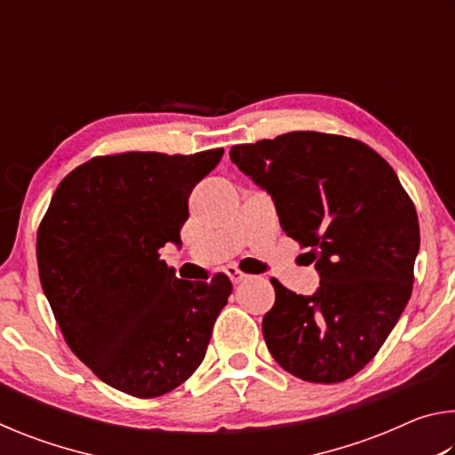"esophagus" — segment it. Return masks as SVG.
<instances>
[{"mask_svg":"<svg viewBox=\"0 0 455 455\" xmlns=\"http://www.w3.org/2000/svg\"><path fill=\"white\" fill-rule=\"evenodd\" d=\"M227 275H228V279L233 281V284H241V283L246 281V275L238 271V268H235V267H228Z\"/></svg>","mask_w":455,"mask_h":455,"instance_id":"esophagus-1","label":"esophagus"}]
</instances>
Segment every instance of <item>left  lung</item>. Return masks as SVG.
I'll return each mask as SVG.
<instances>
[{
    "mask_svg": "<svg viewBox=\"0 0 455 455\" xmlns=\"http://www.w3.org/2000/svg\"><path fill=\"white\" fill-rule=\"evenodd\" d=\"M230 160L273 198L281 228L309 249L313 295L275 287L267 347L291 375L339 383L375 357L411 295L415 206L385 160L353 138L289 132L238 144Z\"/></svg>",
    "mask_w": 455,
    "mask_h": 455,
    "instance_id": "8db88e82",
    "label": "left lung"
}]
</instances>
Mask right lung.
<instances>
[{
    "instance_id": "add662e5",
    "label": "right lung",
    "mask_w": 455,
    "mask_h": 455,
    "mask_svg": "<svg viewBox=\"0 0 455 455\" xmlns=\"http://www.w3.org/2000/svg\"><path fill=\"white\" fill-rule=\"evenodd\" d=\"M225 150L98 156L60 182L37 230L44 295L66 343L100 379L164 395L196 371L233 284L174 276L158 251L182 246L192 188Z\"/></svg>"
}]
</instances>
